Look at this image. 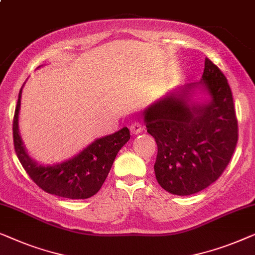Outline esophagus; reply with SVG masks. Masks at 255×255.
I'll return each mask as SVG.
<instances>
[{"label": "esophagus", "instance_id": "obj_1", "mask_svg": "<svg viewBox=\"0 0 255 255\" xmlns=\"http://www.w3.org/2000/svg\"><path fill=\"white\" fill-rule=\"evenodd\" d=\"M129 129H130L131 134L137 135V134H139V132L143 130V127H142L141 124L137 123V121H135V123H132L130 126H129Z\"/></svg>", "mask_w": 255, "mask_h": 255}]
</instances>
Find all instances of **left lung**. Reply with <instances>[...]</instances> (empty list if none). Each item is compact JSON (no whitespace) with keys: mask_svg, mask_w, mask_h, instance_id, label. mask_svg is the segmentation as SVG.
<instances>
[{"mask_svg":"<svg viewBox=\"0 0 255 255\" xmlns=\"http://www.w3.org/2000/svg\"><path fill=\"white\" fill-rule=\"evenodd\" d=\"M200 86L211 102H190ZM146 131L157 143L153 165L158 184L174 195H191L221 177L238 142V121L227 77L209 59L202 81L168 93L144 112Z\"/></svg>","mask_w":255,"mask_h":255,"instance_id":"8db88e82","label":"left lung"}]
</instances>
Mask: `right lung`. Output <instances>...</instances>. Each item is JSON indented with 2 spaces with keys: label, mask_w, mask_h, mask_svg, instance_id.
Returning <instances> with one entry per match:
<instances>
[{
  "label": "right lung",
  "mask_w": 255,
  "mask_h": 255,
  "mask_svg": "<svg viewBox=\"0 0 255 255\" xmlns=\"http://www.w3.org/2000/svg\"><path fill=\"white\" fill-rule=\"evenodd\" d=\"M21 89L12 124L13 146L21 166L37 186L49 194L70 200L91 198L103 186L117 153L130 138L129 129L125 127L112 135L96 139L74 158L61 164L47 166L38 164L27 155L19 135Z\"/></svg>",
  "instance_id": "add662e5"
}]
</instances>
